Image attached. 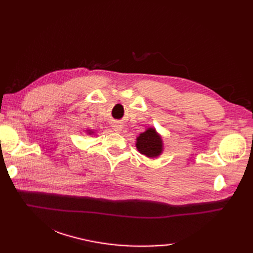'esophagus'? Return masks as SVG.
<instances>
[{"instance_id": "obj_1", "label": "esophagus", "mask_w": 253, "mask_h": 253, "mask_svg": "<svg viewBox=\"0 0 253 253\" xmlns=\"http://www.w3.org/2000/svg\"><path fill=\"white\" fill-rule=\"evenodd\" d=\"M112 129L114 130V131H116V132H120L122 129H123V127H122V125L121 124H113L112 125Z\"/></svg>"}]
</instances>
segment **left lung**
I'll list each match as a JSON object with an SVG mask.
<instances>
[{
    "label": "left lung",
    "instance_id": "obj_1",
    "mask_svg": "<svg viewBox=\"0 0 253 253\" xmlns=\"http://www.w3.org/2000/svg\"><path fill=\"white\" fill-rule=\"evenodd\" d=\"M136 148L147 158L154 159L163 152V140L154 127H149L136 139Z\"/></svg>",
    "mask_w": 253,
    "mask_h": 253
}]
</instances>
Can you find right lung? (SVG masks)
<instances>
[{"instance_id":"right-lung-1","label":"right lung","mask_w":253,"mask_h":253,"mask_svg":"<svg viewBox=\"0 0 253 253\" xmlns=\"http://www.w3.org/2000/svg\"><path fill=\"white\" fill-rule=\"evenodd\" d=\"M85 132H87L88 135H93V133H94V131L91 130V129H87V130H85Z\"/></svg>"}]
</instances>
